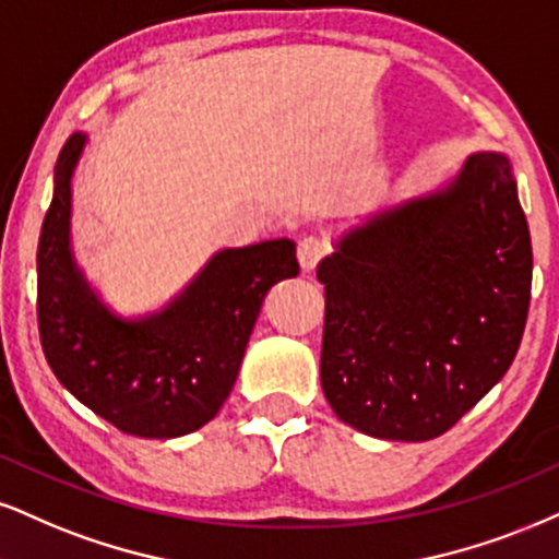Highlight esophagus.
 Returning a JSON list of instances; mask_svg holds the SVG:
<instances>
[{"label": "esophagus", "mask_w": 559, "mask_h": 559, "mask_svg": "<svg viewBox=\"0 0 559 559\" xmlns=\"http://www.w3.org/2000/svg\"><path fill=\"white\" fill-rule=\"evenodd\" d=\"M326 253H329L326 240L319 236H308L298 243V261L306 272H311V269L319 266V261L326 257Z\"/></svg>", "instance_id": "esophagus-1"}]
</instances>
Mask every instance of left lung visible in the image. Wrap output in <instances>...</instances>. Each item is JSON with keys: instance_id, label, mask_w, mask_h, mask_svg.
I'll return each instance as SVG.
<instances>
[{"instance_id": "left-lung-1", "label": "left lung", "mask_w": 559, "mask_h": 559, "mask_svg": "<svg viewBox=\"0 0 559 559\" xmlns=\"http://www.w3.org/2000/svg\"><path fill=\"white\" fill-rule=\"evenodd\" d=\"M321 389L385 440L451 430L511 368L532 300V236L508 157L373 215L319 264Z\"/></svg>"}]
</instances>
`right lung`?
Here are the masks:
<instances>
[{
	"mask_svg": "<svg viewBox=\"0 0 559 559\" xmlns=\"http://www.w3.org/2000/svg\"><path fill=\"white\" fill-rule=\"evenodd\" d=\"M85 134L53 168V199L38 238V334L53 376L95 415L136 438H178L217 415L236 383L269 287L298 277L287 238L212 257L178 298L123 321L95 298L69 248L72 174Z\"/></svg>",
	"mask_w": 559,
	"mask_h": 559,
	"instance_id": "right-lung-1",
	"label": "right lung"
}]
</instances>
